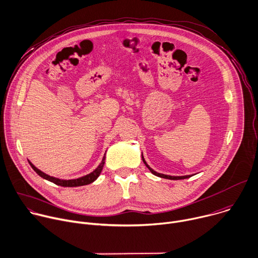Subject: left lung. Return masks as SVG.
I'll list each match as a JSON object with an SVG mask.
<instances>
[{
  "instance_id": "1",
  "label": "left lung",
  "mask_w": 258,
  "mask_h": 258,
  "mask_svg": "<svg viewBox=\"0 0 258 258\" xmlns=\"http://www.w3.org/2000/svg\"><path fill=\"white\" fill-rule=\"evenodd\" d=\"M141 157H142V161H143L144 165L147 167V169H148L153 175H156V176H158V177L165 178V179H169V180H182V179H187V178H190L191 176H193V175H186V176H170V175H165V174L158 173V172H156L154 170H152V169L147 165V163L145 162V160H144V158H143V154H141Z\"/></svg>"
}]
</instances>
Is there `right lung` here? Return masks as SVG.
<instances>
[{"mask_svg":"<svg viewBox=\"0 0 258 258\" xmlns=\"http://www.w3.org/2000/svg\"><path fill=\"white\" fill-rule=\"evenodd\" d=\"M105 161H106V153L104 158H102L100 164L97 166V168L95 170H93L91 173L83 176V177H80V178H77V179H69V180H66V179H59V178H56V177H53V176H49L45 173H43L42 171L38 170L29 160H28V163L29 165L31 166V168L35 171V173L40 176L41 178L49 181V182H53L55 183L56 185H59V186H62V187H78V186H83V185H88L92 182H94L98 176L100 175L101 171H102V168H104V165H105Z\"/></svg>","mask_w":258,"mask_h":258,"instance_id":"obj_1","label":"right lung"}]
</instances>
